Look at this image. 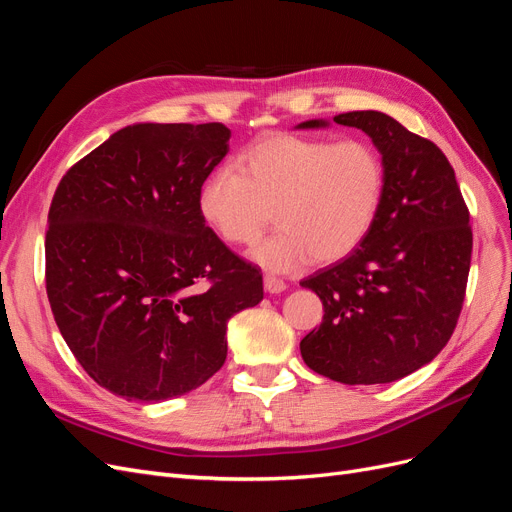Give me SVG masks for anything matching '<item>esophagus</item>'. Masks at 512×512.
<instances>
[{
    "instance_id": "34e87169",
    "label": "esophagus",
    "mask_w": 512,
    "mask_h": 512,
    "mask_svg": "<svg viewBox=\"0 0 512 512\" xmlns=\"http://www.w3.org/2000/svg\"><path fill=\"white\" fill-rule=\"evenodd\" d=\"M265 290H267V292H271V294L284 292V290H286V282L282 280V277H275V275H265Z\"/></svg>"
}]
</instances>
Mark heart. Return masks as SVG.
Segmentation results:
<instances>
[{
	"label": "heart",
	"instance_id": "heart-1",
	"mask_svg": "<svg viewBox=\"0 0 512 512\" xmlns=\"http://www.w3.org/2000/svg\"><path fill=\"white\" fill-rule=\"evenodd\" d=\"M203 181L198 211L230 245H254L262 265L286 271L309 260L335 262L363 243L386 188L380 151L365 138H314L277 132L260 138Z\"/></svg>",
	"mask_w": 512,
	"mask_h": 512
}]
</instances>
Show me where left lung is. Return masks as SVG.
<instances>
[{
	"mask_svg": "<svg viewBox=\"0 0 512 512\" xmlns=\"http://www.w3.org/2000/svg\"><path fill=\"white\" fill-rule=\"evenodd\" d=\"M333 121L371 136L386 188L363 243L301 282L324 307L320 327L301 339V354L335 382L386 384L427 365L457 327L472 260L470 211L451 162L429 138L378 111Z\"/></svg>",
	"mask_w": 512,
	"mask_h": 512,
	"instance_id": "1",
	"label": "left lung"
}]
</instances>
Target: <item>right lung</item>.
Listing matches in <instances>:
<instances>
[{
	"label": "right lung",
	"instance_id": "add662e5",
	"mask_svg": "<svg viewBox=\"0 0 512 512\" xmlns=\"http://www.w3.org/2000/svg\"><path fill=\"white\" fill-rule=\"evenodd\" d=\"M224 123H136L68 168L49 209L46 294L106 391L164 401L226 361L230 316L262 273L205 226L198 192L228 153Z\"/></svg>",
	"mask_w": 512,
	"mask_h": 512
}]
</instances>
